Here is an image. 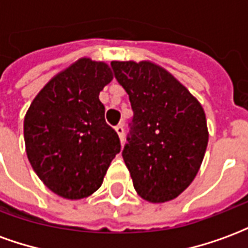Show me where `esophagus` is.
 <instances>
[{
    "instance_id": "obj_1",
    "label": "esophagus",
    "mask_w": 248,
    "mask_h": 248,
    "mask_svg": "<svg viewBox=\"0 0 248 248\" xmlns=\"http://www.w3.org/2000/svg\"><path fill=\"white\" fill-rule=\"evenodd\" d=\"M115 131H117V134H118L121 142H124V126H122V124H118V126H115Z\"/></svg>"
}]
</instances>
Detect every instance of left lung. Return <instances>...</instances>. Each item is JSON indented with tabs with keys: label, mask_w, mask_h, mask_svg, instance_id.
I'll use <instances>...</instances> for the list:
<instances>
[{
	"label": "left lung",
	"mask_w": 248,
	"mask_h": 248,
	"mask_svg": "<svg viewBox=\"0 0 248 248\" xmlns=\"http://www.w3.org/2000/svg\"><path fill=\"white\" fill-rule=\"evenodd\" d=\"M114 76L134 111L122 156L135 191L163 203L197 177L207 149L202 105L175 77L150 61H113Z\"/></svg>",
	"instance_id": "obj_1"
}]
</instances>
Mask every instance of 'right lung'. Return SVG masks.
Returning a JSON list of instances; mask_svg holds the SVG:
<instances>
[{
    "label": "right lung",
    "mask_w": 248,
    "mask_h": 248,
    "mask_svg": "<svg viewBox=\"0 0 248 248\" xmlns=\"http://www.w3.org/2000/svg\"><path fill=\"white\" fill-rule=\"evenodd\" d=\"M113 79L105 62L79 58L46 83L24 119L26 154L49 190L82 199L101 187L121 151L99 93Z\"/></svg>",
    "instance_id": "obj_1"
}]
</instances>
